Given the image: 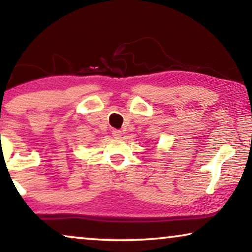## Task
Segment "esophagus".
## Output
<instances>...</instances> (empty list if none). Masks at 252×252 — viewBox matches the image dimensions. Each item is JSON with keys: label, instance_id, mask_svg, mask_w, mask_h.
I'll return each instance as SVG.
<instances>
[{"label": "esophagus", "instance_id": "1", "mask_svg": "<svg viewBox=\"0 0 252 252\" xmlns=\"http://www.w3.org/2000/svg\"><path fill=\"white\" fill-rule=\"evenodd\" d=\"M122 135H123L122 130H119V129H113L112 130V136L116 137V139H119V137H122Z\"/></svg>", "mask_w": 252, "mask_h": 252}]
</instances>
